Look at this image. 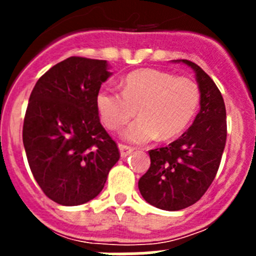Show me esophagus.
<instances>
[{
  "label": "esophagus",
  "instance_id": "esophagus-1",
  "mask_svg": "<svg viewBox=\"0 0 256 256\" xmlns=\"http://www.w3.org/2000/svg\"><path fill=\"white\" fill-rule=\"evenodd\" d=\"M119 150H120L122 158H126V156L132 154L133 148H130V146H126V144H119Z\"/></svg>",
  "mask_w": 256,
  "mask_h": 256
}]
</instances>
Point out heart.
Instances as JSON below:
<instances>
[{"label": "heart", "instance_id": "b5f03b06", "mask_svg": "<svg viewBox=\"0 0 256 256\" xmlns=\"http://www.w3.org/2000/svg\"><path fill=\"white\" fill-rule=\"evenodd\" d=\"M122 94L108 87L97 91L94 105L104 126L120 130L136 115L138 119L123 133L126 141L148 144L159 136L170 140L191 123L200 102L194 80L158 69H138L122 80Z\"/></svg>", "mask_w": 256, "mask_h": 256}]
</instances>
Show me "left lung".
Segmentation results:
<instances>
[{
    "mask_svg": "<svg viewBox=\"0 0 256 256\" xmlns=\"http://www.w3.org/2000/svg\"><path fill=\"white\" fill-rule=\"evenodd\" d=\"M173 62H183L195 72L200 112L180 138L166 148L148 151L150 168L138 180L142 198L168 212L200 200L216 178L227 140L224 101L216 83L192 61Z\"/></svg>",
    "mask_w": 256,
    "mask_h": 256,
    "instance_id": "left-lung-1",
    "label": "left lung"
}]
</instances>
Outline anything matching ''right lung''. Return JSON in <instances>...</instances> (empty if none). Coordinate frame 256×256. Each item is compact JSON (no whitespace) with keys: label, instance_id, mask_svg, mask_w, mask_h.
Returning <instances> with one entry per match:
<instances>
[{"label":"right lung","instance_id":"obj_1","mask_svg":"<svg viewBox=\"0 0 256 256\" xmlns=\"http://www.w3.org/2000/svg\"><path fill=\"white\" fill-rule=\"evenodd\" d=\"M112 74L106 60L72 56L40 76L29 97L22 144L33 177L58 204L96 198L120 158L94 105Z\"/></svg>","mask_w":256,"mask_h":256}]
</instances>
